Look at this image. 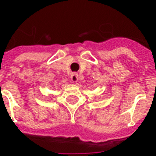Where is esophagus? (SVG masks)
I'll use <instances>...</instances> for the list:
<instances>
[{
	"mask_svg": "<svg viewBox=\"0 0 156 156\" xmlns=\"http://www.w3.org/2000/svg\"><path fill=\"white\" fill-rule=\"evenodd\" d=\"M71 81L73 83H77L78 81V74L77 73H73L71 74Z\"/></svg>",
	"mask_w": 156,
	"mask_h": 156,
	"instance_id": "esophagus-1",
	"label": "esophagus"
}]
</instances>
